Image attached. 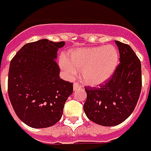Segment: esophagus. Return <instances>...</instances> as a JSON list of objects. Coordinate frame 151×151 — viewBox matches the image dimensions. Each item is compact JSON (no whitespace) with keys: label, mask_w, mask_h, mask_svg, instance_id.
<instances>
[{"label":"esophagus","mask_w":151,"mask_h":151,"mask_svg":"<svg viewBox=\"0 0 151 151\" xmlns=\"http://www.w3.org/2000/svg\"><path fill=\"white\" fill-rule=\"evenodd\" d=\"M81 84H79L78 83H75V84H73V90L76 91L77 90L78 88H81Z\"/></svg>","instance_id":"obj_1"}]
</instances>
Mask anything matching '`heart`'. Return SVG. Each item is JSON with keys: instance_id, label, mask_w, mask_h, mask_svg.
<instances>
[{"instance_id": "heart-1", "label": "heart", "mask_w": 151, "mask_h": 151, "mask_svg": "<svg viewBox=\"0 0 151 151\" xmlns=\"http://www.w3.org/2000/svg\"><path fill=\"white\" fill-rule=\"evenodd\" d=\"M67 58L60 59V67L67 77H74L81 71L84 83L93 86L108 81L119 63V51L112 45L71 50Z\"/></svg>"}]
</instances>
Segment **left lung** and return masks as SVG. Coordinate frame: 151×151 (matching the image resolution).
<instances>
[{
    "instance_id": "8db88e82",
    "label": "left lung",
    "mask_w": 151,
    "mask_h": 151,
    "mask_svg": "<svg viewBox=\"0 0 151 151\" xmlns=\"http://www.w3.org/2000/svg\"><path fill=\"white\" fill-rule=\"evenodd\" d=\"M119 51L117 69L107 82L98 88L86 87L84 111L91 121L102 126H115L134 111L142 90V66L129 45L115 40Z\"/></svg>"
}]
</instances>
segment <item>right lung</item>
<instances>
[{
    "label": "right lung",
    "mask_w": 151,
    "mask_h": 151,
    "mask_svg": "<svg viewBox=\"0 0 151 151\" xmlns=\"http://www.w3.org/2000/svg\"><path fill=\"white\" fill-rule=\"evenodd\" d=\"M64 41L42 39L26 44L10 62L8 93L17 116L34 129L48 128L60 120L72 84L59 77L58 50Z\"/></svg>",
    "instance_id": "1"
}]
</instances>
